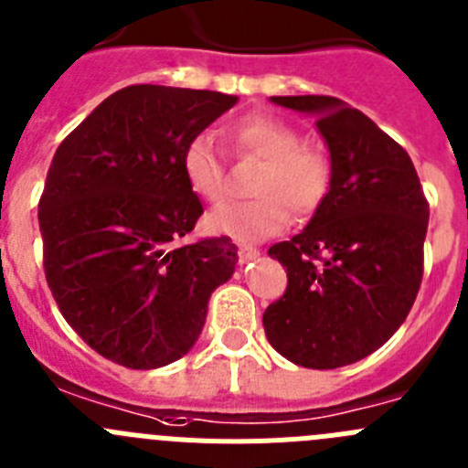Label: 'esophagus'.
I'll use <instances>...</instances> for the list:
<instances>
[{
  "label": "esophagus",
  "instance_id": "1",
  "mask_svg": "<svg viewBox=\"0 0 468 468\" xmlns=\"http://www.w3.org/2000/svg\"><path fill=\"white\" fill-rule=\"evenodd\" d=\"M257 255H260V250H257V248L246 246V243H243V246H239V260H241V262H250V260H255Z\"/></svg>",
  "mask_w": 468,
  "mask_h": 468
}]
</instances>
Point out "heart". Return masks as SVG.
<instances>
[{
    "label": "heart",
    "mask_w": 468,
    "mask_h": 468,
    "mask_svg": "<svg viewBox=\"0 0 468 468\" xmlns=\"http://www.w3.org/2000/svg\"><path fill=\"white\" fill-rule=\"evenodd\" d=\"M229 141L239 157L262 160V166L250 186L255 199L216 208L208 216L211 231L239 241H257L287 225V207L297 218L318 211L332 187V162L323 150L302 144V134L290 122L273 115H246L229 127ZM181 171L199 199L218 204L225 197V160L208 134L187 141Z\"/></svg>",
    "instance_id": "b5f03b06"
}]
</instances>
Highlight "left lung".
Here are the masks:
<instances>
[{
    "label": "left lung",
    "mask_w": 468,
    "mask_h": 468,
    "mask_svg": "<svg viewBox=\"0 0 468 468\" xmlns=\"http://www.w3.org/2000/svg\"><path fill=\"white\" fill-rule=\"evenodd\" d=\"M271 101L318 118L332 187L302 234L269 248L287 269V290L264 311V332L299 367H346L378 350L409 315L430 204L409 153L362 111L327 94Z\"/></svg>",
    "instance_id": "obj_1"
}]
</instances>
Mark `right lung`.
Listing matches in <instances>:
<instances>
[{
    "mask_svg": "<svg viewBox=\"0 0 468 468\" xmlns=\"http://www.w3.org/2000/svg\"><path fill=\"white\" fill-rule=\"evenodd\" d=\"M211 90L130 85L55 150L38 201L50 292L74 332L127 368L181 359L239 262L229 237L181 246L204 213L187 141L237 104Z\"/></svg>",
    "mask_w": 468,
    "mask_h": 468,
    "instance_id": "right-lung-1",
    "label": "right lung"
}]
</instances>
